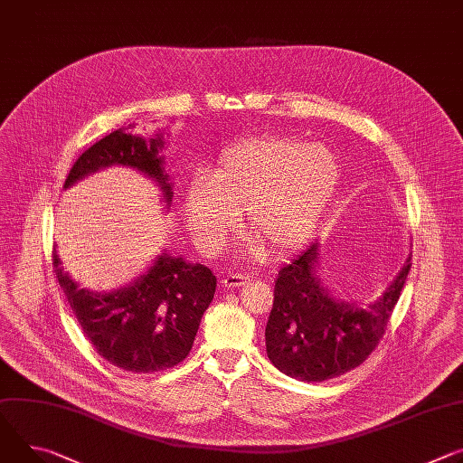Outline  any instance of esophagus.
Wrapping results in <instances>:
<instances>
[{
	"label": "esophagus",
	"mask_w": 463,
	"mask_h": 463,
	"mask_svg": "<svg viewBox=\"0 0 463 463\" xmlns=\"http://www.w3.org/2000/svg\"><path fill=\"white\" fill-rule=\"evenodd\" d=\"M247 277L245 275H240V273H229V275H225L223 277V286L225 288H240V286H243V284H247Z\"/></svg>",
	"instance_id": "obj_1"
}]
</instances>
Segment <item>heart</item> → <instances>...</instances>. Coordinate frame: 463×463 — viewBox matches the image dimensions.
<instances>
[{
	"label": "heart",
	"mask_w": 463,
	"mask_h": 463,
	"mask_svg": "<svg viewBox=\"0 0 463 463\" xmlns=\"http://www.w3.org/2000/svg\"><path fill=\"white\" fill-rule=\"evenodd\" d=\"M340 162L326 146L284 137L236 144L184 194L194 241L218 255L240 231L279 257L303 245L319 227L340 184ZM255 245V249H259Z\"/></svg>",
	"instance_id": "heart-1"
}]
</instances>
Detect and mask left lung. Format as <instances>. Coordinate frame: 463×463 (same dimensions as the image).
I'll use <instances>...</instances> for the list:
<instances>
[{"label":"left lung","instance_id":"8db88e82","mask_svg":"<svg viewBox=\"0 0 463 463\" xmlns=\"http://www.w3.org/2000/svg\"><path fill=\"white\" fill-rule=\"evenodd\" d=\"M321 243H308L284 264L266 325L273 365L303 383H323L360 365L381 342L411 268V255L376 301L334 298L319 273Z\"/></svg>","mask_w":463,"mask_h":463}]
</instances>
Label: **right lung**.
<instances>
[{
	"instance_id": "right-lung-1",
	"label": "right lung",
	"mask_w": 463,
	"mask_h": 463,
	"mask_svg": "<svg viewBox=\"0 0 463 463\" xmlns=\"http://www.w3.org/2000/svg\"><path fill=\"white\" fill-rule=\"evenodd\" d=\"M164 144V131L146 138L118 129L75 160L64 190L103 167L125 165L151 179L167 208L174 192L160 155ZM53 269L80 330L98 354L131 373H153L183 362L216 293L213 271L165 249L144 275L112 291L80 288L61 266L57 249Z\"/></svg>"
}]
</instances>
